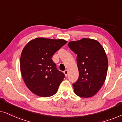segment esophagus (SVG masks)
Returning a JSON list of instances; mask_svg holds the SVG:
<instances>
[{
    "label": "esophagus",
    "instance_id": "1",
    "mask_svg": "<svg viewBox=\"0 0 122 122\" xmlns=\"http://www.w3.org/2000/svg\"><path fill=\"white\" fill-rule=\"evenodd\" d=\"M64 74H65V76H67L68 74V70H65L64 71Z\"/></svg>",
    "mask_w": 122,
    "mask_h": 122
}]
</instances>
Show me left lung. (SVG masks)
I'll return each instance as SVG.
<instances>
[{"label":"left lung","mask_w":122,"mask_h":122,"mask_svg":"<svg viewBox=\"0 0 122 122\" xmlns=\"http://www.w3.org/2000/svg\"><path fill=\"white\" fill-rule=\"evenodd\" d=\"M68 45L77 55L79 76L73 84L74 93L81 97H93L102 86L107 74L108 61L104 48L97 41L89 38L70 41Z\"/></svg>","instance_id":"1"}]
</instances>
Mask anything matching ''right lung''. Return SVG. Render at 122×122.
Returning <instances> with one entry per match:
<instances>
[{
  "mask_svg": "<svg viewBox=\"0 0 122 122\" xmlns=\"http://www.w3.org/2000/svg\"><path fill=\"white\" fill-rule=\"evenodd\" d=\"M64 39L38 38L28 42L20 56V67L23 81L31 92L48 97L56 94L64 78L51 58L65 45Z\"/></svg>",
  "mask_w": 122,
  "mask_h": 122,
  "instance_id": "1",
  "label": "right lung"
}]
</instances>
